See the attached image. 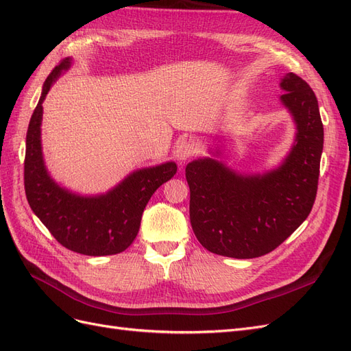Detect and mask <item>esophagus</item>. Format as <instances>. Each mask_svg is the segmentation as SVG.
<instances>
[{"label":"esophagus","mask_w":351,"mask_h":351,"mask_svg":"<svg viewBox=\"0 0 351 351\" xmlns=\"http://www.w3.org/2000/svg\"><path fill=\"white\" fill-rule=\"evenodd\" d=\"M197 152V146L195 142L192 141H182L177 146H176V151L174 155L178 159V161H186V159L192 158L195 154Z\"/></svg>","instance_id":"1"}]
</instances>
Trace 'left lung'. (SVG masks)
<instances>
[{
    "instance_id": "1",
    "label": "left lung",
    "mask_w": 351,
    "mask_h": 351,
    "mask_svg": "<svg viewBox=\"0 0 351 351\" xmlns=\"http://www.w3.org/2000/svg\"><path fill=\"white\" fill-rule=\"evenodd\" d=\"M280 86L297 133L278 168L244 176L212 158L186 167L195 236L221 256L252 259L272 252L300 227L315 204L324 147L317 99L294 73H287Z\"/></svg>"
}]
</instances>
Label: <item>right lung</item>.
<instances>
[{"label": "right lung", "instance_id": "right-lung-1", "mask_svg": "<svg viewBox=\"0 0 351 351\" xmlns=\"http://www.w3.org/2000/svg\"><path fill=\"white\" fill-rule=\"evenodd\" d=\"M71 58L62 60L47 77L26 134L25 192L29 205L56 240L76 253L105 256L125 250L139 232L151 196L177 173L176 162L142 168L105 195L80 196L61 187L47 171L40 146L42 102Z\"/></svg>", "mask_w": 351, "mask_h": 351}]
</instances>
